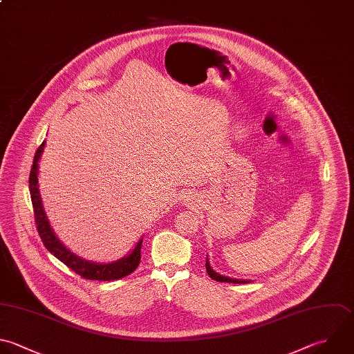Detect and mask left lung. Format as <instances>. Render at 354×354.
Wrapping results in <instances>:
<instances>
[{
  "label": "left lung",
  "instance_id": "8db88e82",
  "mask_svg": "<svg viewBox=\"0 0 354 354\" xmlns=\"http://www.w3.org/2000/svg\"><path fill=\"white\" fill-rule=\"evenodd\" d=\"M206 271H207V274H209V277H210L212 279H216V281H218V282H232V283H246V282H250L249 279L231 278V277H225V275H221V274L216 272V271L212 268V266H210L207 257H206Z\"/></svg>",
  "mask_w": 354,
  "mask_h": 354
}]
</instances>
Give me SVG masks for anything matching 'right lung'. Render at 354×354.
I'll return each instance as SVG.
<instances>
[{
    "label": "right lung",
    "mask_w": 354,
    "mask_h": 354,
    "mask_svg": "<svg viewBox=\"0 0 354 354\" xmlns=\"http://www.w3.org/2000/svg\"><path fill=\"white\" fill-rule=\"evenodd\" d=\"M46 147V141L39 147L30 177H29V188H30V196L33 202V209H35V216H36V224H37V231L41 236V241L44 246L48 249L50 253H53L58 260H61L64 264H66L71 270L77 272L86 279H95V281H113L123 278L129 274H131L140 264L141 260V245H142V238L137 242L134 249L126 254L124 257L111 261V263H97L91 260H86L76 253H73L71 249H68L61 239L57 236L55 231L53 230L50 220L47 217V213L44 210L43 199L40 195V188H39V162L41 159L43 151Z\"/></svg>",
    "instance_id": "obj_1"
}]
</instances>
